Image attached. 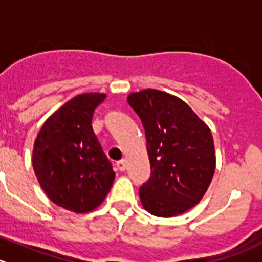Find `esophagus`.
<instances>
[{
	"mask_svg": "<svg viewBox=\"0 0 262 262\" xmlns=\"http://www.w3.org/2000/svg\"><path fill=\"white\" fill-rule=\"evenodd\" d=\"M116 165H117V169L121 170V172H124V170L126 169V161L124 160V159H121V160L117 161Z\"/></svg>",
	"mask_w": 262,
	"mask_h": 262,
	"instance_id": "obj_1",
	"label": "esophagus"
}]
</instances>
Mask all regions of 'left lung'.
Listing matches in <instances>:
<instances>
[{
  "label": "left lung",
  "instance_id": "1",
  "mask_svg": "<svg viewBox=\"0 0 262 262\" xmlns=\"http://www.w3.org/2000/svg\"><path fill=\"white\" fill-rule=\"evenodd\" d=\"M145 128L151 177L139 189L143 208L173 217L195 207L214 174L216 154L208 125L182 99L156 89L128 95Z\"/></svg>",
  "mask_w": 262,
  "mask_h": 262
}]
</instances>
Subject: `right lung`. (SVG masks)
Masks as SVG:
<instances>
[{"label": "right lung", "mask_w": 262, "mask_h": 262, "mask_svg": "<svg viewBox=\"0 0 262 262\" xmlns=\"http://www.w3.org/2000/svg\"><path fill=\"white\" fill-rule=\"evenodd\" d=\"M103 93H85L54 112L38 132L32 165L49 199L75 213L101 205L115 172L92 126Z\"/></svg>", "instance_id": "right-lung-1"}]
</instances>
